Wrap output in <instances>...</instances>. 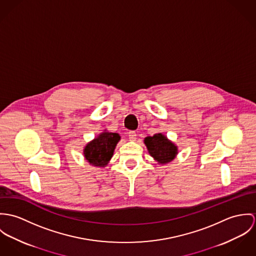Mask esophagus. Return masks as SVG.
I'll list each match as a JSON object with an SVG mask.
<instances>
[{"label":"esophagus","instance_id":"1","mask_svg":"<svg viewBox=\"0 0 256 256\" xmlns=\"http://www.w3.org/2000/svg\"><path fill=\"white\" fill-rule=\"evenodd\" d=\"M128 138H130V140H132V142H134L136 140V132H128Z\"/></svg>","mask_w":256,"mask_h":256}]
</instances>
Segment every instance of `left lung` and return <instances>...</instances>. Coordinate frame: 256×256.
I'll list each match as a JSON object with an SVG mask.
<instances>
[{"mask_svg":"<svg viewBox=\"0 0 256 256\" xmlns=\"http://www.w3.org/2000/svg\"><path fill=\"white\" fill-rule=\"evenodd\" d=\"M144 144L150 156L161 165L172 162L178 153V146L162 132L155 134L153 136H146Z\"/></svg>","mask_w":256,"mask_h":256,"instance_id":"8db88e82","label":"left lung"}]
</instances>
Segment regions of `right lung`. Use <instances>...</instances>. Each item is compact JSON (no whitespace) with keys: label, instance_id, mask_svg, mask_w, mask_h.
Returning <instances> with one entry per match:
<instances>
[{"label":"right lung","instance_id":"add662e5","mask_svg":"<svg viewBox=\"0 0 256 256\" xmlns=\"http://www.w3.org/2000/svg\"><path fill=\"white\" fill-rule=\"evenodd\" d=\"M120 140V136L116 132H110L107 130L100 132L84 148L86 161L91 166L105 168L113 157L114 148Z\"/></svg>","mask_w":256,"mask_h":256}]
</instances>
